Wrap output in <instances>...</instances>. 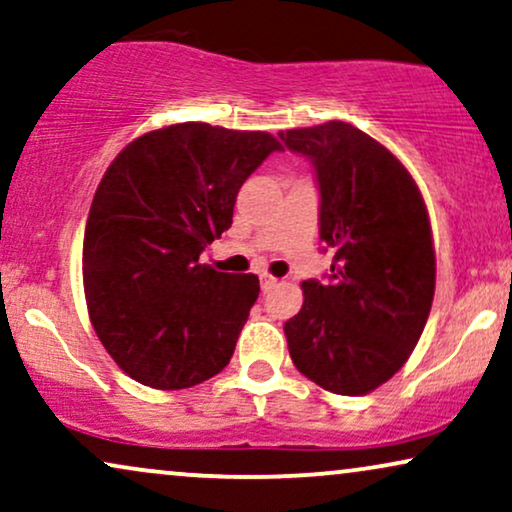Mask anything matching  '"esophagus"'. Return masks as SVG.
Wrapping results in <instances>:
<instances>
[{
	"instance_id": "1",
	"label": "esophagus",
	"mask_w": 512,
	"mask_h": 512,
	"mask_svg": "<svg viewBox=\"0 0 512 512\" xmlns=\"http://www.w3.org/2000/svg\"><path fill=\"white\" fill-rule=\"evenodd\" d=\"M278 281H276V278L274 276H269V274H262V290L264 292H267V290H271V288H274V285H276Z\"/></svg>"
}]
</instances>
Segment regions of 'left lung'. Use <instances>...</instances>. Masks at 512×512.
Listing matches in <instances>:
<instances>
[{"label": "left lung", "instance_id": "1", "mask_svg": "<svg viewBox=\"0 0 512 512\" xmlns=\"http://www.w3.org/2000/svg\"><path fill=\"white\" fill-rule=\"evenodd\" d=\"M278 135L316 170L320 241L335 250L327 281L302 283V309L283 327L290 358L325 391L365 395L407 363L431 313L426 203L403 163L356 126Z\"/></svg>", "mask_w": 512, "mask_h": 512}]
</instances>
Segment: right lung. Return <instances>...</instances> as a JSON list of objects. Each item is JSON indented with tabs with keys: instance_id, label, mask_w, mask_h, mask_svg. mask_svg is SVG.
<instances>
[{
	"instance_id": "obj_1",
	"label": "right lung",
	"mask_w": 512,
	"mask_h": 512,
	"mask_svg": "<svg viewBox=\"0 0 512 512\" xmlns=\"http://www.w3.org/2000/svg\"><path fill=\"white\" fill-rule=\"evenodd\" d=\"M281 142L264 131L175 124L109 163L84 234V292L102 346L128 377L175 391L234 356L255 274H222L201 252L231 227L238 189Z\"/></svg>"
}]
</instances>
